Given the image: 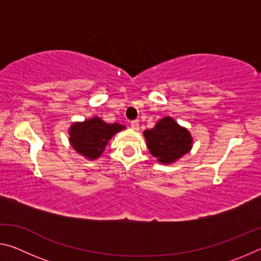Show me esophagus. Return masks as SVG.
Returning a JSON list of instances; mask_svg holds the SVG:
<instances>
[{"instance_id": "34e87169", "label": "esophagus", "mask_w": 261, "mask_h": 261, "mask_svg": "<svg viewBox=\"0 0 261 261\" xmlns=\"http://www.w3.org/2000/svg\"><path fill=\"white\" fill-rule=\"evenodd\" d=\"M130 124H131V127L134 130H138L139 129V122L138 121H132Z\"/></svg>"}]
</instances>
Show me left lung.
<instances>
[{"label": "left lung", "mask_w": 261, "mask_h": 261, "mask_svg": "<svg viewBox=\"0 0 261 261\" xmlns=\"http://www.w3.org/2000/svg\"><path fill=\"white\" fill-rule=\"evenodd\" d=\"M147 147L154 158L163 165L177 161L192 147V137L174 118L163 117L153 129L145 130Z\"/></svg>", "instance_id": "8db88e82"}]
</instances>
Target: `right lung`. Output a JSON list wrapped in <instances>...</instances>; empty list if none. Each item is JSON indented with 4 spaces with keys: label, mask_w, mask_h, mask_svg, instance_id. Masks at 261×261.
Returning <instances> with one entry per match:
<instances>
[{
    "label": "right lung",
    "mask_w": 261,
    "mask_h": 261,
    "mask_svg": "<svg viewBox=\"0 0 261 261\" xmlns=\"http://www.w3.org/2000/svg\"><path fill=\"white\" fill-rule=\"evenodd\" d=\"M123 129H125L124 125L118 123L108 124L95 116L84 122L73 123L69 129V140L77 153L88 160H95L102 154L112 137Z\"/></svg>",
    "instance_id": "obj_1"
}]
</instances>
